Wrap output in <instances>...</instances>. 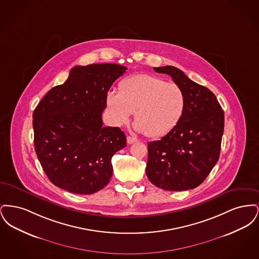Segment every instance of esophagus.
I'll return each mask as SVG.
<instances>
[{
  "instance_id": "esophagus-1",
  "label": "esophagus",
  "mask_w": 259,
  "mask_h": 259,
  "mask_svg": "<svg viewBox=\"0 0 259 259\" xmlns=\"http://www.w3.org/2000/svg\"><path fill=\"white\" fill-rule=\"evenodd\" d=\"M135 142H137V139H136V138L130 137V136L127 137V143H128L129 145H131V144H133V143H135Z\"/></svg>"
}]
</instances>
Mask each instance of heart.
<instances>
[{
    "label": "heart",
    "mask_w": 259,
    "mask_h": 259,
    "mask_svg": "<svg viewBox=\"0 0 259 259\" xmlns=\"http://www.w3.org/2000/svg\"><path fill=\"white\" fill-rule=\"evenodd\" d=\"M107 105L115 125L126 123L135 111L136 131L149 138L168 134L183 117L185 96L175 82L141 74L126 77L119 83V90H111Z\"/></svg>",
    "instance_id": "1"
}]
</instances>
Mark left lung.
I'll list each match as a JSON object with an SVG mask.
<instances>
[{"label":"left lung","instance_id":"left-lung-1","mask_svg":"<svg viewBox=\"0 0 259 259\" xmlns=\"http://www.w3.org/2000/svg\"><path fill=\"white\" fill-rule=\"evenodd\" d=\"M169 74L185 93L183 117L160 140L148 144L146 172L164 190L193 189L208 177L220 158L224 112L214 94L172 66L153 68Z\"/></svg>","mask_w":259,"mask_h":259}]
</instances>
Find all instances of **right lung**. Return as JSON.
<instances>
[{
  "mask_svg": "<svg viewBox=\"0 0 259 259\" xmlns=\"http://www.w3.org/2000/svg\"><path fill=\"white\" fill-rule=\"evenodd\" d=\"M127 70L118 64L76 66L40 100L33 113L34 145L50 182L75 194L109 184L112 155L126 147L119 127H104L102 113L112 83Z\"/></svg>",
  "mask_w": 259,
  "mask_h": 259,
  "instance_id": "add662e5",
  "label": "right lung"
}]
</instances>
